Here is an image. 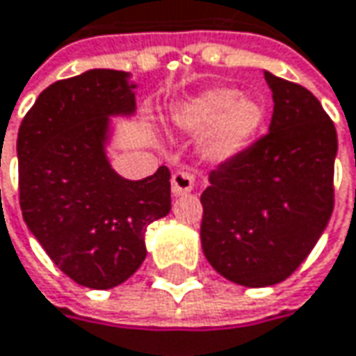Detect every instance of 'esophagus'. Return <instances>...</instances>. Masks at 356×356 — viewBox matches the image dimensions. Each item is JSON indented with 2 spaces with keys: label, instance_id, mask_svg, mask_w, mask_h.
Masks as SVG:
<instances>
[{
  "label": "esophagus",
  "instance_id": "esophagus-1",
  "mask_svg": "<svg viewBox=\"0 0 356 356\" xmlns=\"http://www.w3.org/2000/svg\"><path fill=\"white\" fill-rule=\"evenodd\" d=\"M193 185H195V177L187 171H177L173 177H171V189H173V195L181 197V195H187L193 191Z\"/></svg>",
  "mask_w": 356,
  "mask_h": 356
}]
</instances>
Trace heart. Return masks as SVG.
Segmentation results:
<instances>
[{
  "instance_id": "heart-1",
  "label": "heart",
  "mask_w": 356,
  "mask_h": 356,
  "mask_svg": "<svg viewBox=\"0 0 356 356\" xmlns=\"http://www.w3.org/2000/svg\"><path fill=\"white\" fill-rule=\"evenodd\" d=\"M267 118L259 97L241 95L230 87H210L179 104L169 115L173 130L204 136L202 152L213 165H226L254 145Z\"/></svg>"
}]
</instances>
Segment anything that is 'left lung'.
<instances>
[{
	"instance_id": "left-lung-1",
	"label": "left lung",
	"mask_w": 356,
	"mask_h": 356,
	"mask_svg": "<svg viewBox=\"0 0 356 356\" xmlns=\"http://www.w3.org/2000/svg\"><path fill=\"white\" fill-rule=\"evenodd\" d=\"M263 75L275 104L269 134L211 171L202 193L204 254L222 277L244 287L287 279L334 208V124L306 87Z\"/></svg>"
}]
</instances>
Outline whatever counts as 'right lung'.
<instances>
[{
    "label": "right lung",
    "mask_w": 356,
    "mask_h": 356,
    "mask_svg": "<svg viewBox=\"0 0 356 356\" xmlns=\"http://www.w3.org/2000/svg\"><path fill=\"white\" fill-rule=\"evenodd\" d=\"M136 87L132 73L113 69L52 83L17 132L24 222L54 265L89 289L136 273L148 224L171 211L167 167L132 181L108 159L113 118L136 113Z\"/></svg>",
    "instance_id": "right-lung-1"
}]
</instances>
